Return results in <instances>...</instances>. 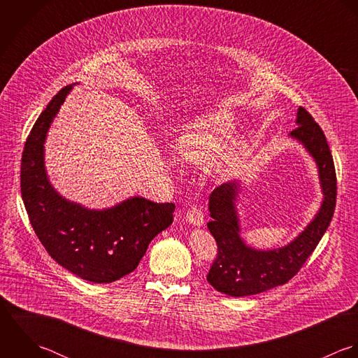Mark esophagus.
Instances as JSON below:
<instances>
[{"mask_svg":"<svg viewBox=\"0 0 358 358\" xmlns=\"http://www.w3.org/2000/svg\"><path fill=\"white\" fill-rule=\"evenodd\" d=\"M187 221L191 224V225H195V227H203L205 225V217L203 213L196 209V208H192L187 212Z\"/></svg>","mask_w":358,"mask_h":358,"instance_id":"1","label":"esophagus"}]
</instances>
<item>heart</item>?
Returning <instances> with one entry per match:
<instances>
[{"label": "heart", "mask_w": 358, "mask_h": 358, "mask_svg": "<svg viewBox=\"0 0 358 358\" xmlns=\"http://www.w3.org/2000/svg\"><path fill=\"white\" fill-rule=\"evenodd\" d=\"M234 130L235 117L231 112L224 109L209 112L182 126L176 148L180 157L194 166L212 164L221 154L218 169L221 173H229L249 153L252 145L243 134L232 136L230 139ZM228 138L230 141L226 145Z\"/></svg>", "instance_id": "b5f03b06"}]
</instances>
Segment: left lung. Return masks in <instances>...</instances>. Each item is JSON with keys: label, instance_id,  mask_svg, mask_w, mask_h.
I'll list each match as a JSON object with an SVG mask.
<instances>
[{"label": "left lung", "instance_id": "obj_1", "mask_svg": "<svg viewBox=\"0 0 358 358\" xmlns=\"http://www.w3.org/2000/svg\"><path fill=\"white\" fill-rule=\"evenodd\" d=\"M294 123L296 129L287 138L301 145L317 166L322 194L320 208L303 231L284 246L257 249L242 238L238 212L242 181L231 180L217 187L209 196L212 221L208 228L215 236L218 253L208 281L221 293L242 297L284 285L296 275L329 227L336 205V174L329 146L306 109H297Z\"/></svg>", "mask_w": 358, "mask_h": 358}]
</instances>
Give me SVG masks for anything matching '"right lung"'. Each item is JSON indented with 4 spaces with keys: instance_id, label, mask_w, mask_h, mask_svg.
Wrapping results in <instances>:
<instances>
[{
    "instance_id": "obj_1",
    "label": "right lung",
    "mask_w": 358,
    "mask_h": 358,
    "mask_svg": "<svg viewBox=\"0 0 358 358\" xmlns=\"http://www.w3.org/2000/svg\"><path fill=\"white\" fill-rule=\"evenodd\" d=\"M74 84L62 88L33 126L20 167L22 199L48 255L81 280L109 284L133 273L150 241L173 222V203L130 196L110 208L91 209L69 201L51 184L45 141Z\"/></svg>"
}]
</instances>
